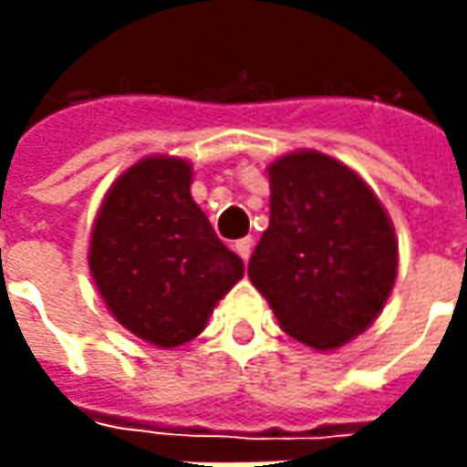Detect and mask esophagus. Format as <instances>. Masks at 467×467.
Wrapping results in <instances>:
<instances>
[{
    "mask_svg": "<svg viewBox=\"0 0 467 467\" xmlns=\"http://www.w3.org/2000/svg\"><path fill=\"white\" fill-rule=\"evenodd\" d=\"M252 239H249V236H246V239H239V242L234 244V249H236V254H239V257H242L244 262L249 260V254H252Z\"/></svg>",
    "mask_w": 467,
    "mask_h": 467,
    "instance_id": "34e87169",
    "label": "esophagus"
}]
</instances>
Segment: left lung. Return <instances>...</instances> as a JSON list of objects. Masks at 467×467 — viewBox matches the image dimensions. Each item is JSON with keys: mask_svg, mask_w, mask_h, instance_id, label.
Wrapping results in <instances>:
<instances>
[{"mask_svg": "<svg viewBox=\"0 0 467 467\" xmlns=\"http://www.w3.org/2000/svg\"><path fill=\"white\" fill-rule=\"evenodd\" d=\"M267 173L270 225L252 252L249 280L291 337L340 348L392 291L395 228L364 179L330 155L288 153Z\"/></svg>", "mask_w": 467, "mask_h": 467, "instance_id": "left-lung-1", "label": "left lung"}]
</instances>
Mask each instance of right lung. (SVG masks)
Masks as SVG:
<instances>
[{"mask_svg": "<svg viewBox=\"0 0 467 467\" xmlns=\"http://www.w3.org/2000/svg\"><path fill=\"white\" fill-rule=\"evenodd\" d=\"M192 166L153 155L109 189L88 265L106 306L137 337L176 348L205 330L215 304L244 275L189 194Z\"/></svg>", "mask_w": 467, "mask_h": 467, "instance_id": "1", "label": "right lung"}]
</instances>
